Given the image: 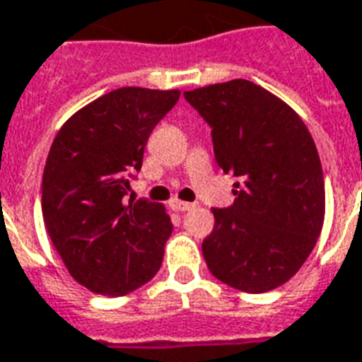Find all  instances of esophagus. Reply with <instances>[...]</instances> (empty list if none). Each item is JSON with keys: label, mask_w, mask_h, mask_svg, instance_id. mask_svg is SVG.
<instances>
[{"label": "esophagus", "mask_w": 362, "mask_h": 362, "mask_svg": "<svg viewBox=\"0 0 362 362\" xmlns=\"http://www.w3.org/2000/svg\"><path fill=\"white\" fill-rule=\"evenodd\" d=\"M195 203H189V202H180V199H173L170 202V209L174 211H189V209H194Z\"/></svg>", "instance_id": "obj_1"}]
</instances>
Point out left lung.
I'll return each mask as SVG.
<instances>
[{
  "label": "left lung",
  "instance_id": "8db88e82",
  "mask_svg": "<svg viewBox=\"0 0 362 362\" xmlns=\"http://www.w3.org/2000/svg\"><path fill=\"white\" fill-rule=\"evenodd\" d=\"M184 98L211 127L218 167L232 173L234 203L213 209L203 257L221 282L263 293L307 261L324 222V176L299 115L249 80L205 86Z\"/></svg>",
  "mask_w": 362,
  "mask_h": 362
}]
</instances>
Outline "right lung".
Here are the masks:
<instances>
[{
  "label": "right lung",
  "instance_id": "add662e5",
  "mask_svg": "<svg viewBox=\"0 0 362 362\" xmlns=\"http://www.w3.org/2000/svg\"><path fill=\"white\" fill-rule=\"evenodd\" d=\"M178 98L119 88L72 115L53 140L42 178L45 228L71 276L93 293L127 296L160 269L170 216L127 194L149 134Z\"/></svg>",
  "mask_w": 362,
  "mask_h": 362
}]
</instances>
